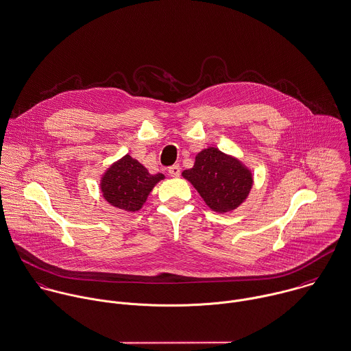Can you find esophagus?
<instances>
[{"label": "esophagus", "mask_w": 351, "mask_h": 351, "mask_svg": "<svg viewBox=\"0 0 351 351\" xmlns=\"http://www.w3.org/2000/svg\"><path fill=\"white\" fill-rule=\"evenodd\" d=\"M169 174H170L171 177H180V174H181V167H180V165H173V166H170V167H169Z\"/></svg>", "instance_id": "esophagus-1"}]
</instances>
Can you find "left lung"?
<instances>
[{
  "label": "left lung",
  "mask_w": 351,
  "mask_h": 351,
  "mask_svg": "<svg viewBox=\"0 0 351 351\" xmlns=\"http://www.w3.org/2000/svg\"><path fill=\"white\" fill-rule=\"evenodd\" d=\"M182 176L192 182L206 204L219 213L237 208L249 195L253 182L247 169L218 148L197 154L195 166Z\"/></svg>",
  "instance_id": "obj_1"
}]
</instances>
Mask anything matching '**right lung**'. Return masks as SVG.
<instances>
[{
  "label": "right lung",
  "instance_id": "obj_1",
  "mask_svg": "<svg viewBox=\"0 0 351 351\" xmlns=\"http://www.w3.org/2000/svg\"><path fill=\"white\" fill-rule=\"evenodd\" d=\"M163 178V174H149L141 163L125 155L106 171L101 188L112 206L123 211H137L154 185Z\"/></svg>",
  "mask_w": 351,
  "mask_h": 351
}]
</instances>
